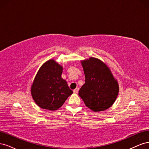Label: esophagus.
I'll list each match as a JSON object with an SVG mask.
<instances>
[{
    "instance_id": "esophagus-1",
    "label": "esophagus",
    "mask_w": 149,
    "mask_h": 149,
    "mask_svg": "<svg viewBox=\"0 0 149 149\" xmlns=\"http://www.w3.org/2000/svg\"><path fill=\"white\" fill-rule=\"evenodd\" d=\"M78 91H79V88H76L75 89L73 90V92H74V93H76V94L78 93Z\"/></svg>"
}]
</instances>
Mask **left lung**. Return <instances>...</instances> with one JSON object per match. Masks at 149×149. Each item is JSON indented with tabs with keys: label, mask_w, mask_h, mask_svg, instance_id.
Instances as JSON below:
<instances>
[{
	"label": "left lung",
	"mask_w": 149,
	"mask_h": 149,
	"mask_svg": "<svg viewBox=\"0 0 149 149\" xmlns=\"http://www.w3.org/2000/svg\"><path fill=\"white\" fill-rule=\"evenodd\" d=\"M85 75V83L79 96L86 106L94 112L105 111L115 102L119 93V84L107 65L96 58L81 61Z\"/></svg>",
	"instance_id": "obj_1"
}]
</instances>
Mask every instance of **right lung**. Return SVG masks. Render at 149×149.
I'll return each instance as SVG.
<instances>
[{
  "instance_id": "right-lung-1",
  "label": "right lung",
  "mask_w": 149,
  "mask_h": 149,
  "mask_svg": "<svg viewBox=\"0 0 149 149\" xmlns=\"http://www.w3.org/2000/svg\"><path fill=\"white\" fill-rule=\"evenodd\" d=\"M63 68L53 59L40 68L31 86L35 102L43 109L55 111L63 104L73 91L61 78Z\"/></svg>"
}]
</instances>
